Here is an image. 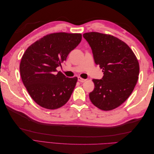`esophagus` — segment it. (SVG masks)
Here are the masks:
<instances>
[{
    "label": "esophagus",
    "mask_w": 154,
    "mask_h": 154,
    "mask_svg": "<svg viewBox=\"0 0 154 154\" xmlns=\"http://www.w3.org/2000/svg\"><path fill=\"white\" fill-rule=\"evenodd\" d=\"M78 80L79 82H84L86 81L85 79H83V78H81V77H78Z\"/></svg>",
    "instance_id": "obj_1"
}]
</instances>
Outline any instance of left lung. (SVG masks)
Listing matches in <instances>:
<instances>
[{"instance_id":"obj_1","label":"left lung","mask_w":154,"mask_h":154,"mask_svg":"<svg viewBox=\"0 0 154 154\" xmlns=\"http://www.w3.org/2000/svg\"><path fill=\"white\" fill-rule=\"evenodd\" d=\"M83 36L91 46L95 63L103 72L101 80H92L95 87L90 100L101 110H113L132 94L138 80V60L129 46L114 36L90 32Z\"/></svg>"}]
</instances>
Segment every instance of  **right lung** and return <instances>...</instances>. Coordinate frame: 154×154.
I'll list each match as a JSON object with an SVG mask.
<instances>
[{
	"label": "right lung",
	"instance_id": "add662e5",
	"mask_svg": "<svg viewBox=\"0 0 154 154\" xmlns=\"http://www.w3.org/2000/svg\"><path fill=\"white\" fill-rule=\"evenodd\" d=\"M82 40L80 33L56 32L44 36L26 49L20 64V76L36 103L48 109L66 104L78 80L67 78L57 68Z\"/></svg>",
	"mask_w": 154,
	"mask_h": 154
}]
</instances>
